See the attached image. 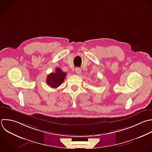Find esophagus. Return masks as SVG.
Wrapping results in <instances>:
<instances>
[{
  "label": "esophagus",
  "instance_id": "34e87169",
  "mask_svg": "<svg viewBox=\"0 0 152 152\" xmlns=\"http://www.w3.org/2000/svg\"><path fill=\"white\" fill-rule=\"evenodd\" d=\"M75 71L77 75H80L81 74V70L80 68H76L75 69Z\"/></svg>",
  "mask_w": 152,
  "mask_h": 152
}]
</instances>
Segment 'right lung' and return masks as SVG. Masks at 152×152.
<instances>
[{"label":"right lung","instance_id":"right-lung-1","mask_svg":"<svg viewBox=\"0 0 152 152\" xmlns=\"http://www.w3.org/2000/svg\"><path fill=\"white\" fill-rule=\"evenodd\" d=\"M66 73L63 72L61 69L57 68L55 72H52L48 75L47 84L52 88H57L64 81Z\"/></svg>","mask_w":152,"mask_h":152}]
</instances>
